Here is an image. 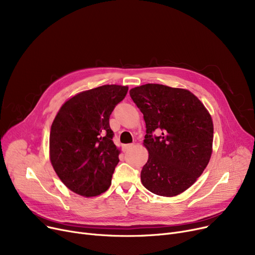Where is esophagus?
Returning a JSON list of instances; mask_svg holds the SVG:
<instances>
[{
	"instance_id": "34e87169",
	"label": "esophagus",
	"mask_w": 255,
	"mask_h": 255,
	"mask_svg": "<svg viewBox=\"0 0 255 255\" xmlns=\"http://www.w3.org/2000/svg\"><path fill=\"white\" fill-rule=\"evenodd\" d=\"M133 146H134V143H128V144H124V149L125 151H129L131 150Z\"/></svg>"
}]
</instances>
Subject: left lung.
Segmentation results:
<instances>
[{"label":"left lung","mask_w":255,"mask_h":255,"mask_svg":"<svg viewBox=\"0 0 255 255\" xmlns=\"http://www.w3.org/2000/svg\"><path fill=\"white\" fill-rule=\"evenodd\" d=\"M130 97L143 115V145L148 161L140 172L149 191L171 197L191 187L207 167L213 152L214 126L210 113L186 89L146 84L133 88ZM162 130L153 137L156 129Z\"/></svg>","instance_id":"left-lung-1"}]
</instances>
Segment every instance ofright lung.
Returning <instances> with one entry per match:
<instances>
[{
  "label": "right lung",
  "mask_w": 255,
  "mask_h": 255,
  "mask_svg": "<svg viewBox=\"0 0 255 255\" xmlns=\"http://www.w3.org/2000/svg\"><path fill=\"white\" fill-rule=\"evenodd\" d=\"M127 86L105 85L67 100L50 127L49 159L63 184L85 197L105 192L119 163L110 116Z\"/></svg>",
  "instance_id": "1"
}]
</instances>
